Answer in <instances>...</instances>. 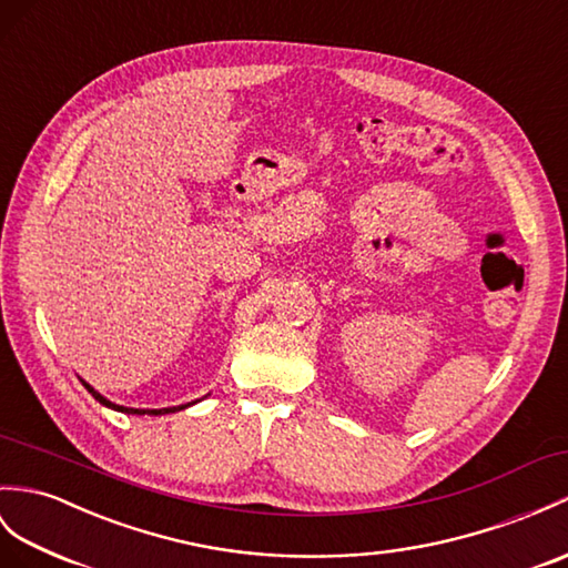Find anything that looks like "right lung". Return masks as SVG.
<instances>
[{"label":"right lung","instance_id":"right-lung-1","mask_svg":"<svg viewBox=\"0 0 568 568\" xmlns=\"http://www.w3.org/2000/svg\"><path fill=\"white\" fill-rule=\"evenodd\" d=\"M82 385L89 389V394L91 397H94L99 404H103V406H109V408H115V412H121V414H138V416H162V414H174V412H181V408H186V406H191V404H181V406H166V408H128V406H121V404H113V402H109L103 397V394H99L94 387L89 385V382H84L82 379Z\"/></svg>","mask_w":568,"mask_h":568}]
</instances>
